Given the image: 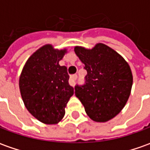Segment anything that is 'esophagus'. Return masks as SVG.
Segmentation results:
<instances>
[{"label": "esophagus", "mask_w": 150, "mask_h": 150, "mask_svg": "<svg viewBox=\"0 0 150 150\" xmlns=\"http://www.w3.org/2000/svg\"><path fill=\"white\" fill-rule=\"evenodd\" d=\"M76 79H77V75H71V78H70V84H71V86H75Z\"/></svg>", "instance_id": "esophagus-1"}]
</instances>
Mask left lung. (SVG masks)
I'll return each instance as SVG.
<instances>
[{
	"label": "left lung",
	"mask_w": 150,
	"mask_h": 150,
	"mask_svg": "<svg viewBox=\"0 0 150 150\" xmlns=\"http://www.w3.org/2000/svg\"><path fill=\"white\" fill-rule=\"evenodd\" d=\"M75 52L87 71L84 84L75 85V96L93 121L108 122L122 111L130 97L133 83L130 66L103 43L92 49L75 47Z\"/></svg>",
	"instance_id": "1"
}]
</instances>
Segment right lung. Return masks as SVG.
Here are the masks:
<instances>
[{"instance_id":"right-lung-1","label":"right lung","mask_w":150,"mask_h":150,"mask_svg":"<svg viewBox=\"0 0 150 150\" xmlns=\"http://www.w3.org/2000/svg\"><path fill=\"white\" fill-rule=\"evenodd\" d=\"M66 52V49H54L52 45L42 47L28 58L19 77V89L26 108L45 124H57L62 120L74 94L67 67L59 65Z\"/></svg>"}]
</instances>
